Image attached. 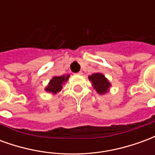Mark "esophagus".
<instances>
[{
    "label": "esophagus",
    "instance_id": "obj_1",
    "mask_svg": "<svg viewBox=\"0 0 155 155\" xmlns=\"http://www.w3.org/2000/svg\"><path fill=\"white\" fill-rule=\"evenodd\" d=\"M77 74H80V75H81V74H83V72H82V71H80V72H78Z\"/></svg>",
    "mask_w": 155,
    "mask_h": 155
}]
</instances>
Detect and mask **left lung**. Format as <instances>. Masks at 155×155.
<instances>
[{"label":"left lung","instance_id":"8db88e82","mask_svg":"<svg viewBox=\"0 0 155 155\" xmlns=\"http://www.w3.org/2000/svg\"><path fill=\"white\" fill-rule=\"evenodd\" d=\"M89 79L92 82V85L99 94H103L106 93L108 89L110 86V84L107 81V79L101 73L91 74V76H89Z\"/></svg>","mask_w":155,"mask_h":155}]
</instances>
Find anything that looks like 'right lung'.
Returning <instances> with one entry per match:
<instances>
[{"mask_svg":"<svg viewBox=\"0 0 155 155\" xmlns=\"http://www.w3.org/2000/svg\"><path fill=\"white\" fill-rule=\"evenodd\" d=\"M70 75H61V76H54L49 83V85L45 88V91L51 92L53 94H56L57 92L61 91L62 84L67 81Z\"/></svg>","mask_w":155,"mask_h":155,"instance_id":"1","label":"right lung"}]
</instances>
